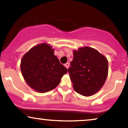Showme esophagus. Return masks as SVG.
Segmentation results:
<instances>
[{"label": "esophagus", "instance_id": "34e87169", "mask_svg": "<svg viewBox=\"0 0 128 128\" xmlns=\"http://www.w3.org/2000/svg\"><path fill=\"white\" fill-rule=\"evenodd\" d=\"M69 62H67V63H66L65 64H64V66H65L66 68L67 69H68L69 68Z\"/></svg>", "mask_w": 128, "mask_h": 128}]
</instances>
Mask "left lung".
I'll return each instance as SVG.
<instances>
[{
  "instance_id": "1",
  "label": "left lung",
  "mask_w": 128,
  "mask_h": 128,
  "mask_svg": "<svg viewBox=\"0 0 128 128\" xmlns=\"http://www.w3.org/2000/svg\"><path fill=\"white\" fill-rule=\"evenodd\" d=\"M69 68L75 91L82 96H91L104 84L108 75V61L97 50L90 47L74 51V59Z\"/></svg>"
}]
</instances>
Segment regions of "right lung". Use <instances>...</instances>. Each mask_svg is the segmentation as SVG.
<instances>
[{"mask_svg": "<svg viewBox=\"0 0 128 128\" xmlns=\"http://www.w3.org/2000/svg\"><path fill=\"white\" fill-rule=\"evenodd\" d=\"M20 70L28 86L42 93L56 88L68 72L54 54V49L46 43L33 47L24 55Z\"/></svg>", "mask_w": 128, "mask_h": 128, "instance_id": "add662e5", "label": "right lung"}]
</instances>
